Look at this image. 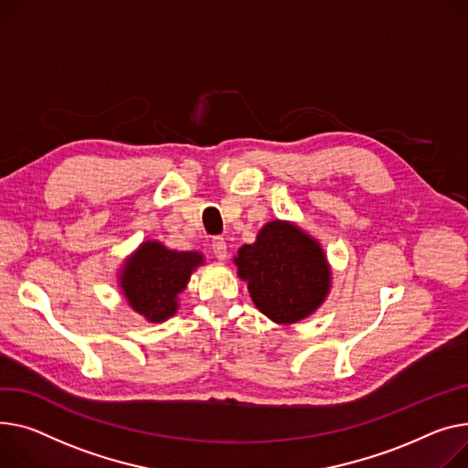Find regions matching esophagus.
<instances>
[{
    "mask_svg": "<svg viewBox=\"0 0 468 468\" xmlns=\"http://www.w3.org/2000/svg\"><path fill=\"white\" fill-rule=\"evenodd\" d=\"M212 254L216 260H220V261H224L228 258V244H226L224 237L212 239Z\"/></svg>",
    "mask_w": 468,
    "mask_h": 468,
    "instance_id": "esophagus-1",
    "label": "esophagus"
}]
</instances>
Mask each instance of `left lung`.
I'll list each match as a JSON object with an SVG mask.
<instances>
[{
	"instance_id": "obj_1",
	"label": "left lung",
	"mask_w": 468,
	"mask_h": 468,
	"mask_svg": "<svg viewBox=\"0 0 468 468\" xmlns=\"http://www.w3.org/2000/svg\"><path fill=\"white\" fill-rule=\"evenodd\" d=\"M233 261L260 313L276 324L310 316L331 290V269L320 242L292 222L265 224L256 242L240 246Z\"/></svg>"
}]
</instances>
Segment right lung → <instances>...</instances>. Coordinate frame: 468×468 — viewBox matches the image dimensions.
Instances as JSON below:
<instances>
[{"instance_id":"obj_1","label":"right lung","mask_w":468,"mask_h":468,"mask_svg":"<svg viewBox=\"0 0 468 468\" xmlns=\"http://www.w3.org/2000/svg\"><path fill=\"white\" fill-rule=\"evenodd\" d=\"M203 263L199 252H176L158 240H146L123 263L120 288L137 314L160 324L176 314L178 295Z\"/></svg>"}]
</instances>
